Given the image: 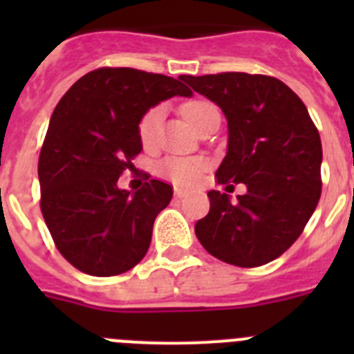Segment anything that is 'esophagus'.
Instances as JSON below:
<instances>
[{
	"label": "esophagus",
	"mask_w": 354,
	"mask_h": 354,
	"mask_svg": "<svg viewBox=\"0 0 354 354\" xmlns=\"http://www.w3.org/2000/svg\"><path fill=\"white\" fill-rule=\"evenodd\" d=\"M174 195H175V198H183V196L187 195V192L184 189V187H175Z\"/></svg>",
	"instance_id": "34e87169"
}]
</instances>
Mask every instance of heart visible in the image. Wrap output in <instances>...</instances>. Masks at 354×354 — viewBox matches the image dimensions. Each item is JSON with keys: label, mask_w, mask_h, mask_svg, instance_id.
<instances>
[{"label": "heart", "mask_w": 354, "mask_h": 354, "mask_svg": "<svg viewBox=\"0 0 354 354\" xmlns=\"http://www.w3.org/2000/svg\"><path fill=\"white\" fill-rule=\"evenodd\" d=\"M186 120L192 124L193 127L198 129L212 113H216L214 104L207 101H189L183 104L180 108ZM162 109L159 106L150 108L138 124V136L143 147H152L158 142L159 134V124H161ZM205 168V161L202 158H186V156H170V158L162 159L159 165V174L168 177L170 180L177 184H193L198 180L200 174Z\"/></svg>", "instance_id": "heart-1"}]
</instances>
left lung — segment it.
Segmentation results:
<instances>
[{"label":"left lung","instance_id":"8db88e82","mask_svg":"<svg viewBox=\"0 0 354 354\" xmlns=\"http://www.w3.org/2000/svg\"><path fill=\"white\" fill-rule=\"evenodd\" d=\"M227 118V156L218 183L246 184L245 195L211 189L195 234L216 259L257 268L280 257L303 232L321 196L323 147L308 109L277 77L223 72L180 76Z\"/></svg>","mask_w":354,"mask_h":354}]
</instances>
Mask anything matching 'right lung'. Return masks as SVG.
<instances>
[{
  "instance_id": "right-lung-1",
  "label": "right lung",
  "mask_w": 354,
  "mask_h": 354,
  "mask_svg": "<svg viewBox=\"0 0 354 354\" xmlns=\"http://www.w3.org/2000/svg\"><path fill=\"white\" fill-rule=\"evenodd\" d=\"M175 95L193 93L162 74L104 67L80 77L53 111L39 158L40 209L56 248L83 273L113 277L145 257L174 189L152 179L131 193L117 180L143 149L140 118Z\"/></svg>"
}]
</instances>
